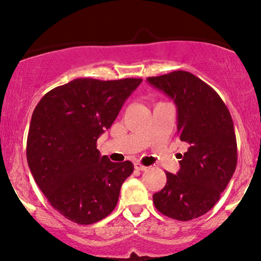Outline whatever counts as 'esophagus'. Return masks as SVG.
Returning a JSON list of instances; mask_svg holds the SVG:
<instances>
[{
  "mask_svg": "<svg viewBox=\"0 0 261 261\" xmlns=\"http://www.w3.org/2000/svg\"><path fill=\"white\" fill-rule=\"evenodd\" d=\"M135 169H137V170H141V172H143V170H146V169H147V167H146V166H143V164L139 163V162H136V163H135Z\"/></svg>",
  "mask_w": 261,
  "mask_h": 261,
  "instance_id": "1",
  "label": "esophagus"
}]
</instances>
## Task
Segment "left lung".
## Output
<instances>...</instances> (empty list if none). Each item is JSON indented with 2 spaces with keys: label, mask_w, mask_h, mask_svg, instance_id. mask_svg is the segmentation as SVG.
Segmentation results:
<instances>
[{
  "label": "left lung",
  "mask_w": 261,
  "mask_h": 261,
  "mask_svg": "<svg viewBox=\"0 0 261 261\" xmlns=\"http://www.w3.org/2000/svg\"><path fill=\"white\" fill-rule=\"evenodd\" d=\"M147 81L174 100L178 135L188 146L179 172H166V187L153 195L154 206L164 216L194 220L216 205L236 170L232 116L217 92L195 74L173 71Z\"/></svg>",
  "instance_id": "1"
}]
</instances>
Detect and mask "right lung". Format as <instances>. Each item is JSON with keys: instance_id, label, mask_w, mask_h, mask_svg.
<instances>
[{"instance_id": "1", "label": "right lung", "mask_w": 261, "mask_h": 261, "mask_svg": "<svg viewBox=\"0 0 261 261\" xmlns=\"http://www.w3.org/2000/svg\"><path fill=\"white\" fill-rule=\"evenodd\" d=\"M141 82L77 79L47 92L35 107L27 161L47 201L67 220L92 224L115 208L134 164L100 157L97 140Z\"/></svg>"}]
</instances>
